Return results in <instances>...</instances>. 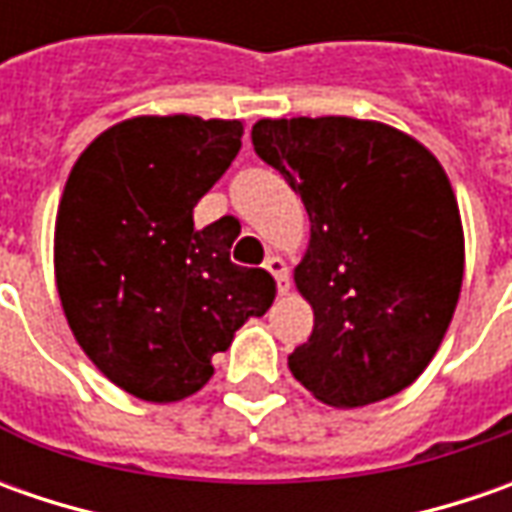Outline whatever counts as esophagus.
<instances>
[{"instance_id":"1","label":"esophagus","mask_w":512,"mask_h":512,"mask_svg":"<svg viewBox=\"0 0 512 512\" xmlns=\"http://www.w3.org/2000/svg\"><path fill=\"white\" fill-rule=\"evenodd\" d=\"M265 270L276 279V285H279V293L285 296L287 290H290V276H287V265L279 259V256H270L265 259Z\"/></svg>"}]
</instances>
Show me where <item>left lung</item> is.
I'll return each mask as SVG.
<instances>
[{"mask_svg":"<svg viewBox=\"0 0 512 512\" xmlns=\"http://www.w3.org/2000/svg\"><path fill=\"white\" fill-rule=\"evenodd\" d=\"M253 148L310 219L293 282L313 333L290 373L342 410L402 393L433 362L462 293V213L442 162L410 133L353 116L259 119Z\"/></svg>","mask_w":512,"mask_h":512,"instance_id":"left-lung-1","label":"left lung"}]
</instances>
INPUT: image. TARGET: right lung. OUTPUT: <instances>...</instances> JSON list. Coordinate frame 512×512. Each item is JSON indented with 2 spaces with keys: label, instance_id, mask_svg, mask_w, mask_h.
Returning a JSON list of instances; mask_svg holds the SVG:
<instances>
[{
  "label": "right lung",
  "instance_id": "right-lung-1",
  "mask_svg": "<svg viewBox=\"0 0 512 512\" xmlns=\"http://www.w3.org/2000/svg\"><path fill=\"white\" fill-rule=\"evenodd\" d=\"M242 133V119L133 116L99 133L65 182L53 230L59 302L85 356L136 399L199 393L210 359L276 299L267 270L230 262L233 236L193 227Z\"/></svg>",
  "mask_w": 512,
  "mask_h": 512
}]
</instances>
